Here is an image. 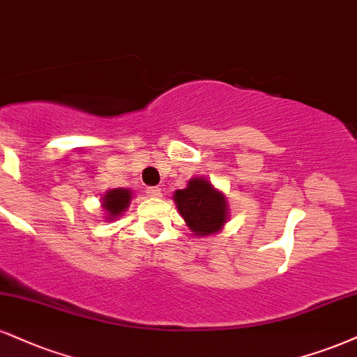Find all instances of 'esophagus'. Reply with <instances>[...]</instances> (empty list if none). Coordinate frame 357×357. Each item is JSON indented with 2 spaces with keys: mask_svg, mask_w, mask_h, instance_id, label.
Instances as JSON below:
<instances>
[{
  "mask_svg": "<svg viewBox=\"0 0 357 357\" xmlns=\"http://www.w3.org/2000/svg\"><path fill=\"white\" fill-rule=\"evenodd\" d=\"M146 192H148V196H151V197H160L162 192H161V190L158 186H149V188H146Z\"/></svg>",
  "mask_w": 357,
  "mask_h": 357,
  "instance_id": "obj_1",
  "label": "esophagus"
}]
</instances>
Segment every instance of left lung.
<instances>
[{
	"instance_id": "left-lung-1",
	"label": "left lung",
	"mask_w": 357,
	"mask_h": 357,
	"mask_svg": "<svg viewBox=\"0 0 357 357\" xmlns=\"http://www.w3.org/2000/svg\"><path fill=\"white\" fill-rule=\"evenodd\" d=\"M176 206L196 236L216 233L225 226L227 209L226 197L201 178L191 179L186 190L176 191Z\"/></svg>"
}]
</instances>
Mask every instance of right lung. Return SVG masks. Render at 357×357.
Listing matches in <instances>:
<instances>
[{"mask_svg": "<svg viewBox=\"0 0 357 357\" xmlns=\"http://www.w3.org/2000/svg\"><path fill=\"white\" fill-rule=\"evenodd\" d=\"M130 199H131V192L128 190H121V188H118V190H111L106 192L105 197H102V208L109 213L111 218H116L128 208Z\"/></svg>", "mask_w": 357, "mask_h": 357, "instance_id": "right-lung-1", "label": "right lung"}]
</instances>
